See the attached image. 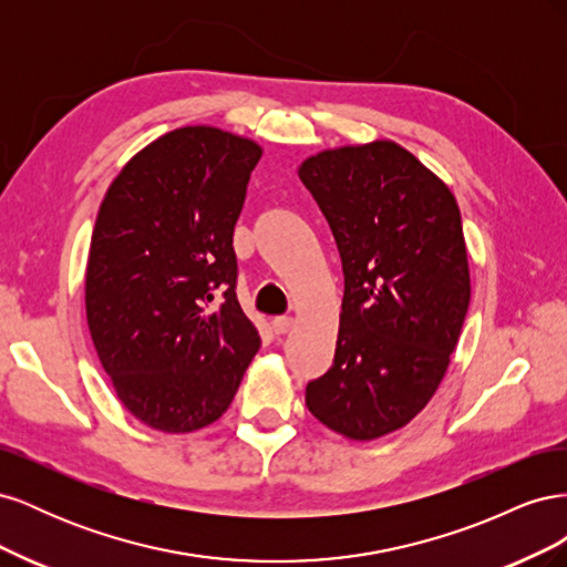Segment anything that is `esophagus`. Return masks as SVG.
Returning a JSON list of instances; mask_svg holds the SVG:
<instances>
[{"label":"esophagus","mask_w":567,"mask_h":567,"mask_svg":"<svg viewBox=\"0 0 567 567\" xmlns=\"http://www.w3.org/2000/svg\"><path fill=\"white\" fill-rule=\"evenodd\" d=\"M290 326H293V317H288V315L277 317V319L271 321V329H274V333H279V336L288 333V331H290Z\"/></svg>","instance_id":"34e87169"}]
</instances>
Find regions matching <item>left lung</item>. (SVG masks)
<instances>
[{
    "label": "left lung",
    "instance_id": "1",
    "mask_svg": "<svg viewBox=\"0 0 567 567\" xmlns=\"http://www.w3.org/2000/svg\"><path fill=\"white\" fill-rule=\"evenodd\" d=\"M298 175L346 274L333 367L305 402L331 431L375 440L431 402L458 342L471 302L458 205L394 142L321 151Z\"/></svg>",
    "mask_w": 567,
    "mask_h": 567
}]
</instances>
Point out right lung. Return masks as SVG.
<instances>
[{
	"label": "right lung",
	"mask_w": 567,
	"mask_h": 567,
	"mask_svg": "<svg viewBox=\"0 0 567 567\" xmlns=\"http://www.w3.org/2000/svg\"><path fill=\"white\" fill-rule=\"evenodd\" d=\"M262 148L196 125L120 169L92 231L84 305L101 367L134 419L163 433L215 423L260 333L236 298L234 227ZM219 306H210L216 290Z\"/></svg>",
	"instance_id": "1"
}]
</instances>
